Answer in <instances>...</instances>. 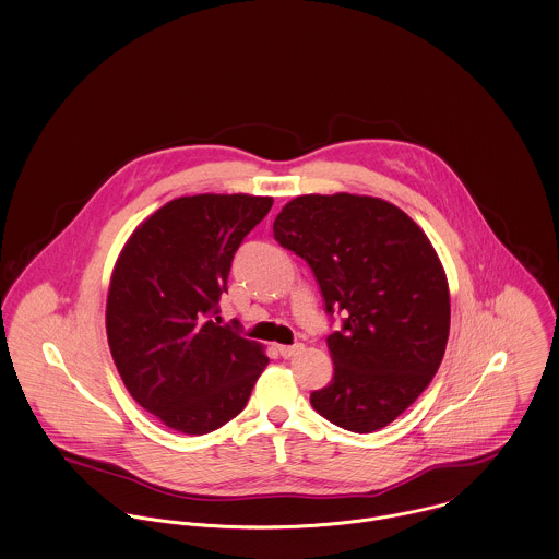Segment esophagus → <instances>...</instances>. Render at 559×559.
Instances as JSON below:
<instances>
[{
  "instance_id": "1",
  "label": "esophagus",
  "mask_w": 559,
  "mask_h": 559,
  "mask_svg": "<svg viewBox=\"0 0 559 559\" xmlns=\"http://www.w3.org/2000/svg\"><path fill=\"white\" fill-rule=\"evenodd\" d=\"M277 352H280L282 358H293V356H297V354L304 352V345H299V343H297V345H280Z\"/></svg>"
}]
</instances>
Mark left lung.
<instances>
[{
    "label": "left lung",
    "mask_w": 559,
    "mask_h": 559,
    "mask_svg": "<svg viewBox=\"0 0 559 559\" xmlns=\"http://www.w3.org/2000/svg\"><path fill=\"white\" fill-rule=\"evenodd\" d=\"M275 240L312 269L325 310L332 381L310 394L334 425L371 433L403 414L438 371L451 323L444 269L425 231L367 194H301L273 223Z\"/></svg>",
    "instance_id": "left-lung-1"
}]
</instances>
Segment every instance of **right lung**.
<instances>
[{
	"instance_id": "right-lung-1",
	"label": "right lung",
	"mask_w": 559,
	"mask_h": 559,
	"mask_svg": "<svg viewBox=\"0 0 559 559\" xmlns=\"http://www.w3.org/2000/svg\"><path fill=\"white\" fill-rule=\"evenodd\" d=\"M271 205L255 194L174 199L134 229L115 264L112 360L134 401L176 431L201 436L238 416L269 365L262 345L214 317L236 249Z\"/></svg>"
}]
</instances>
